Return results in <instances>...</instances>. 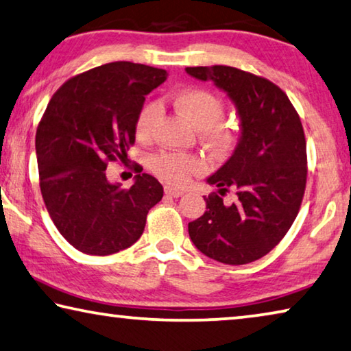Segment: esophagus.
Segmentation results:
<instances>
[{
    "instance_id": "esophagus-1",
    "label": "esophagus",
    "mask_w": 351,
    "mask_h": 351,
    "mask_svg": "<svg viewBox=\"0 0 351 351\" xmlns=\"http://www.w3.org/2000/svg\"><path fill=\"white\" fill-rule=\"evenodd\" d=\"M164 191H165V195L170 197V198H178V197H181L182 193H184L181 191V189H175V187H170V186H167Z\"/></svg>"
}]
</instances>
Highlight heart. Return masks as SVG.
<instances>
[{
  "mask_svg": "<svg viewBox=\"0 0 351 351\" xmlns=\"http://www.w3.org/2000/svg\"><path fill=\"white\" fill-rule=\"evenodd\" d=\"M173 104L180 112L199 128L202 141L214 152H225L236 141V131L221 120L225 114V103L217 93L208 88H184L175 93ZM159 104L148 103L138 110L136 119V136L141 141H149L153 136L156 120L159 115ZM204 162L197 156L160 152L152 159V170L160 180L173 186L186 184L189 178L199 173Z\"/></svg>",
  "mask_w": 351,
  "mask_h": 351,
  "instance_id": "obj_1",
  "label": "heart"
}]
</instances>
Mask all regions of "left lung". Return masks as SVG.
Instances as JSON below:
<instances>
[{
  "instance_id": "obj_1",
  "label": "left lung",
  "mask_w": 351,
  "mask_h": 351,
  "mask_svg": "<svg viewBox=\"0 0 351 351\" xmlns=\"http://www.w3.org/2000/svg\"><path fill=\"white\" fill-rule=\"evenodd\" d=\"M186 71L223 88L242 128L234 154L208 180L220 193L204 197L206 213L189 223V236L219 263H253L281 242L302 206L308 176L302 120L286 93L263 76L226 65ZM230 190L237 202L226 205L221 197Z\"/></svg>"
}]
</instances>
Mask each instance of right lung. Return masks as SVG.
Segmentation results:
<instances>
[{
	"instance_id": "add662e5",
	"label": "right lung",
	"mask_w": 351,
	"mask_h": 351,
	"mask_svg": "<svg viewBox=\"0 0 351 351\" xmlns=\"http://www.w3.org/2000/svg\"><path fill=\"white\" fill-rule=\"evenodd\" d=\"M165 75L132 62L95 66L65 81L38 121L43 202L58 231L82 253L108 256L131 247L145 230L148 210L162 199L154 176L138 173L134 184L121 189L108 181L106 167L125 162L145 95Z\"/></svg>"
}]
</instances>
